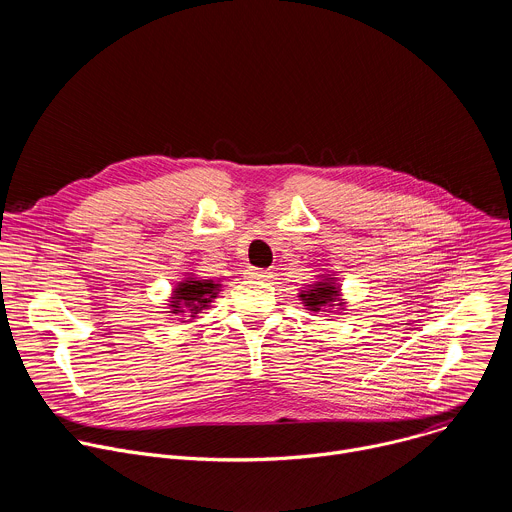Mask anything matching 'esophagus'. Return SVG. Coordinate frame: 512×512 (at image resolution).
Listing matches in <instances>:
<instances>
[{"mask_svg":"<svg viewBox=\"0 0 512 512\" xmlns=\"http://www.w3.org/2000/svg\"><path fill=\"white\" fill-rule=\"evenodd\" d=\"M247 279H269L271 273L267 269H257V267H247L245 269Z\"/></svg>","mask_w":512,"mask_h":512,"instance_id":"1","label":"esophagus"}]
</instances>
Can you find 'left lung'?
<instances>
[{
    "label": "left lung",
    "instance_id": "8db88e82",
    "mask_svg": "<svg viewBox=\"0 0 512 512\" xmlns=\"http://www.w3.org/2000/svg\"><path fill=\"white\" fill-rule=\"evenodd\" d=\"M332 277H326L322 281H318L312 289H308L306 294H300V298L304 300V304L312 310V312H326L322 308L326 306H334L332 302L338 300V287L332 283Z\"/></svg>",
    "mask_w": 512,
    "mask_h": 512
}]
</instances>
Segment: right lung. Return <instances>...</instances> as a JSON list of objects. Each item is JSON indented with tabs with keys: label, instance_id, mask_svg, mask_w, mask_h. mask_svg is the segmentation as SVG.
Segmentation results:
<instances>
[{
	"label": "right lung",
	"instance_id": "1",
	"mask_svg": "<svg viewBox=\"0 0 512 512\" xmlns=\"http://www.w3.org/2000/svg\"><path fill=\"white\" fill-rule=\"evenodd\" d=\"M218 291V283L208 281V279H186L184 283H180L174 291L172 298V314L178 312H186L190 310V314H198L200 310H204L212 298H216Z\"/></svg>",
	"mask_w": 512,
	"mask_h": 512
}]
</instances>
